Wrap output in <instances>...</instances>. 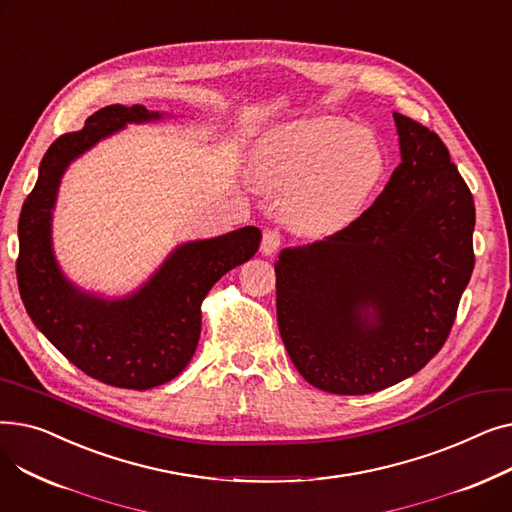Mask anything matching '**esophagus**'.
<instances>
[{
	"label": "esophagus",
	"mask_w": 512,
	"mask_h": 512,
	"mask_svg": "<svg viewBox=\"0 0 512 512\" xmlns=\"http://www.w3.org/2000/svg\"><path fill=\"white\" fill-rule=\"evenodd\" d=\"M282 245V234L278 230H265L261 238V253L263 255H272L280 249Z\"/></svg>",
	"instance_id": "obj_1"
}]
</instances>
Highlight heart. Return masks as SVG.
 <instances>
[{
    "instance_id": "heart-1",
    "label": "heart",
    "mask_w": 512,
    "mask_h": 512,
    "mask_svg": "<svg viewBox=\"0 0 512 512\" xmlns=\"http://www.w3.org/2000/svg\"><path fill=\"white\" fill-rule=\"evenodd\" d=\"M386 172L371 134L340 118H315L278 128L257 149L255 182L290 195V211L309 232L330 234L355 222Z\"/></svg>"
}]
</instances>
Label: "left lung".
Masks as SVG:
<instances>
[{"label":"left lung","mask_w":512,"mask_h":512,"mask_svg":"<svg viewBox=\"0 0 512 512\" xmlns=\"http://www.w3.org/2000/svg\"><path fill=\"white\" fill-rule=\"evenodd\" d=\"M394 120L402 161L384 193L346 228L284 249L276 263L282 342L303 378L332 394L378 392L425 367L473 274L469 186L436 132L398 112Z\"/></svg>","instance_id":"obj_1"}]
</instances>
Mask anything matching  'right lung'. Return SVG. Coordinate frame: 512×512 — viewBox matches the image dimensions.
Listing matches in <instances>:
<instances>
[{"instance_id":"1","label":"right lung","mask_w":512,"mask_h":512,"mask_svg":"<svg viewBox=\"0 0 512 512\" xmlns=\"http://www.w3.org/2000/svg\"><path fill=\"white\" fill-rule=\"evenodd\" d=\"M159 118L143 105H107L85 128L66 132L41 159L39 180L18 220L16 278L26 313L45 338L91 378L128 390L166 384L193 359L201 336V303L232 267L249 261L261 242L255 226L188 242L134 297L105 303L80 294L51 253V207L70 161L126 122Z\"/></svg>"}]
</instances>
